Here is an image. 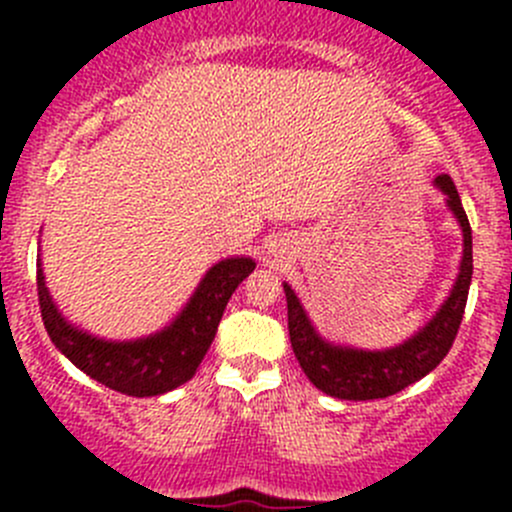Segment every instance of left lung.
<instances>
[{"mask_svg":"<svg viewBox=\"0 0 512 512\" xmlns=\"http://www.w3.org/2000/svg\"><path fill=\"white\" fill-rule=\"evenodd\" d=\"M436 185L446 195L448 210L456 215L458 225L463 230L461 272H458L456 285H453L446 302L441 304L436 317L426 327L418 329L414 337L406 339L404 344L381 349V352L334 347L327 339L319 337L304 307L299 304L297 294L285 282L289 342H292L294 356H297L307 379L324 394L347 401L386 399V396L406 389L414 381L423 379L428 371L436 369L443 356L448 354V349L453 347L463 312H466L468 287H471L473 237L471 223H468V215L463 210L453 180L448 175H438Z\"/></svg>","mask_w":512,"mask_h":512,"instance_id":"1","label":"left lung"}]
</instances>
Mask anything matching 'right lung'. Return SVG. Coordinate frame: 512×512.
Segmentation results:
<instances>
[{
	"instance_id": "right-lung-1",
	"label": "right lung",
	"mask_w": 512,
	"mask_h": 512,
	"mask_svg": "<svg viewBox=\"0 0 512 512\" xmlns=\"http://www.w3.org/2000/svg\"><path fill=\"white\" fill-rule=\"evenodd\" d=\"M252 270L255 262L250 257L218 262L205 272L190 302L168 327L131 342H108L74 327L51 299L41 260L36 262V289L41 319L54 347L98 384L143 399L173 391L193 379L213 344L227 299Z\"/></svg>"
}]
</instances>
